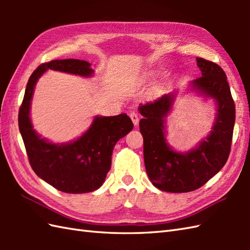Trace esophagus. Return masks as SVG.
Returning <instances> with one entry per match:
<instances>
[{
  "label": "esophagus",
  "mask_w": 250,
  "mask_h": 250,
  "mask_svg": "<svg viewBox=\"0 0 250 250\" xmlns=\"http://www.w3.org/2000/svg\"><path fill=\"white\" fill-rule=\"evenodd\" d=\"M130 118H131L132 122H133L134 125H139V121H140V116H139V114L135 113V111H132V113H130Z\"/></svg>",
  "instance_id": "obj_1"
}]
</instances>
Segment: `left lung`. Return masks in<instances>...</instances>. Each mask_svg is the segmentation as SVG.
<instances>
[{"label": "left lung", "mask_w": 250, "mask_h": 250, "mask_svg": "<svg viewBox=\"0 0 250 250\" xmlns=\"http://www.w3.org/2000/svg\"><path fill=\"white\" fill-rule=\"evenodd\" d=\"M202 76L191 83L204 97L217 104L216 121L206 140L188 152H176L166 139V117L172 107L174 94L140 104L144 116L140 130L144 139V161L152 185L167 192H190L202 187L224 167L230 155L235 122V104L224 70L216 63L196 58Z\"/></svg>", "instance_id": "8db88e82"}]
</instances>
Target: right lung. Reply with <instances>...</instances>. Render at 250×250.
<instances>
[{
  "label": "right lung",
  "mask_w": 250,
  "mask_h": 250,
  "mask_svg": "<svg viewBox=\"0 0 250 250\" xmlns=\"http://www.w3.org/2000/svg\"><path fill=\"white\" fill-rule=\"evenodd\" d=\"M47 70L91 76L90 63L77 59L54 60L41 64L26 84L18 115L21 136L31 167L37 176L65 193H87L103 185L111 167V153L122 137L133 129L126 114L95 117L92 125L78 140L67 144H52L33 130L30 105L34 87Z\"/></svg>",
  "instance_id": "add662e5"
}]
</instances>
